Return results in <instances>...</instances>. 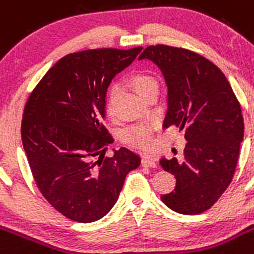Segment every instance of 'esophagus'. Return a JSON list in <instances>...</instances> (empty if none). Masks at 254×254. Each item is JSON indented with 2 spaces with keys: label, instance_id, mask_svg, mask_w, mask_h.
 <instances>
[{
  "label": "esophagus",
  "instance_id": "esophagus-1",
  "mask_svg": "<svg viewBox=\"0 0 254 254\" xmlns=\"http://www.w3.org/2000/svg\"><path fill=\"white\" fill-rule=\"evenodd\" d=\"M141 165L145 167H156V162L155 160L151 159V157H142V160H141Z\"/></svg>",
  "mask_w": 254,
  "mask_h": 254
}]
</instances>
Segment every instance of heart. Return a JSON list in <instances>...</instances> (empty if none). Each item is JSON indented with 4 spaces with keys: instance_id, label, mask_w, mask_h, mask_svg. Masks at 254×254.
Masks as SVG:
<instances>
[{
    "instance_id": "obj_1",
    "label": "heart",
    "mask_w": 254,
    "mask_h": 254,
    "mask_svg": "<svg viewBox=\"0 0 254 254\" xmlns=\"http://www.w3.org/2000/svg\"><path fill=\"white\" fill-rule=\"evenodd\" d=\"M129 83L133 87V89L138 93L142 98L147 99L150 94L155 92H159V80L155 75L145 71L134 73L129 76ZM117 94V87L111 85L107 94V113L108 116H113L112 106L113 101ZM152 125L151 123H141V125H134L126 128L122 133V139L127 145L133 146L137 148H148L152 143Z\"/></svg>"
}]
</instances>
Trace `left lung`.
Masks as SVG:
<instances>
[{"mask_svg":"<svg viewBox=\"0 0 254 254\" xmlns=\"http://www.w3.org/2000/svg\"><path fill=\"white\" fill-rule=\"evenodd\" d=\"M138 59L159 65L169 90L164 127L185 129L183 160L162 159L176 178L175 189L162 203L180 214L210 209L232 183L243 141L241 104L217 65L184 48L150 45Z\"/></svg>","mask_w":254,"mask_h":254,"instance_id":"1","label":"left lung"}]
</instances>
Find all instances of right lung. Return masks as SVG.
I'll list each match as a JSON object with an SVG mask.
<instances>
[{
  "mask_svg": "<svg viewBox=\"0 0 254 254\" xmlns=\"http://www.w3.org/2000/svg\"><path fill=\"white\" fill-rule=\"evenodd\" d=\"M141 50L101 48L65 55L25 104L21 137L32 178L49 204L74 222L104 217L127 174L141 162L126 147L104 156L113 138L103 123L109 83Z\"/></svg>",
  "mask_w": 254,
  "mask_h": 254,
  "instance_id": "obj_1",
  "label": "right lung"
}]
</instances>
